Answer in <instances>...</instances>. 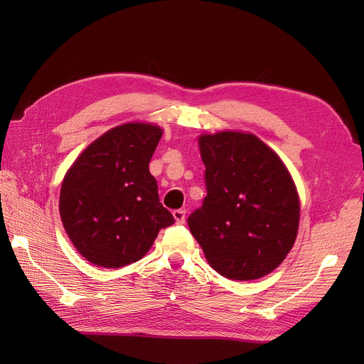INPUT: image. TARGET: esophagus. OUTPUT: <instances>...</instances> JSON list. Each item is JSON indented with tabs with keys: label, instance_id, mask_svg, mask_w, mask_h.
Returning a JSON list of instances; mask_svg holds the SVG:
<instances>
[{
	"label": "esophagus",
	"instance_id": "34e87169",
	"mask_svg": "<svg viewBox=\"0 0 364 364\" xmlns=\"http://www.w3.org/2000/svg\"><path fill=\"white\" fill-rule=\"evenodd\" d=\"M173 218H175L176 223H184V220H186V211H184V210H175L173 211Z\"/></svg>",
	"mask_w": 364,
	"mask_h": 364
}]
</instances>
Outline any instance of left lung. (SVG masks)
Listing matches in <instances>:
<instances>
[{"mask_svg": "<svg viewBox=\"0 0 364 364\" xmlns=\"http://www.w3.org/2000/svg\"><path fill=\"white\" fill-rule=\"evenodd\" d=\"M206 167L203 205L188 218L211 267L230 280H257L282 264L297 237L296 184L278 154L250 133L198 139Z\"/></svg>", "mask_w": 364, "mask_h": 364, "instance_id": "left-lung-1", "label": "left lung"}]
</instances>
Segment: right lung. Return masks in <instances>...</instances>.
<instances>
[{
	"label": "right lung",
	"instance_id": "1",
	"mask_svg": "<svg viewBox=\"0 0 364 364\" xmlns=\"http://www.w3.org/2000/svg\"><path fill=\"white\" fill-rule=\"evenodd\" d=\"M162 136L151 123H125L100 136L64 176L59 213L84 258L123 267L145 257L159 230L175 222L159 203L149 162Z\"/></svg>",
	"mask_w": 364,
	"mask_h": 364
}]
</instances>
